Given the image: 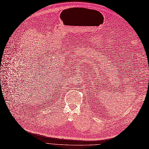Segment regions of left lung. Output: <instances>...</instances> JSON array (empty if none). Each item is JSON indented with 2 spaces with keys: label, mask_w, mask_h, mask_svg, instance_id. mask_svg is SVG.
Here are the masks:
<instances>
[{
  "label": "left lung",
  "mask_w": 149,
  "mask_h": 149,
  "mask_svg": "<svg viewBox=\"0 0 149 149\" xmlns=\"http://www.w3.org/2000/svg\"><path fill=\"white\" fill-rule=\"evenodd\" d=\"M122 77H123V76H122ZM106 93H107V92H106Z\"/></svg>",
  "instance_id": "8db88e82"
}]
</instances>
